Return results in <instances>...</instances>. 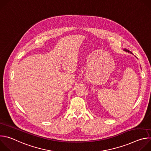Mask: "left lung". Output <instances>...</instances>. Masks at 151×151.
<instances>
[{"instance_id": "8db88e82", "label": "left lung", "mask_w": 151, "mask_h": 151, "mask_svg": "<svg viewBox=\"0 0 151 151\" xmlns=\"http://www.w3.org/2000/svg\"><path fill=\"white\" fill-rule=\"evenodd\" d=\"M124 51H127V52H130V51H129L128 50H126V49H125V50H124ZM131 53H132V52H131Z\"/></svg>"}]
</instances>
